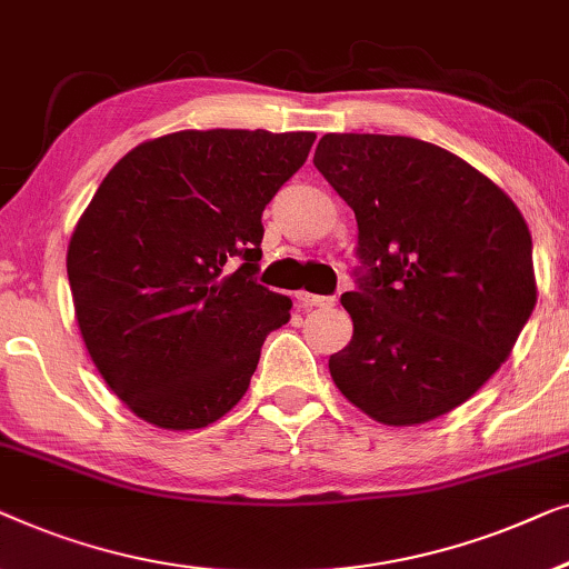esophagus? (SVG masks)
I'll return each instance as SVG.
<instances>
[{
  "label": "esophagus",
  "mask_w": 569,
  "mask_h": 569,
  "mask_svg": "<svg viewBox=\"0 0 569 569\" xmlns=\"http://www.w3.org/2000/svg\"><path fill=\"white\" fill-rule=\"evenodd\" d=\"M296 299L303 309H315V307H335V296H317V293H307V291H299L296 293Z\"/></svg>",
  "instance_id": "1"
}]
</instances>
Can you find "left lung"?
Segmentation results:
<instances>
[{
	"mask_svg": "<svg viewBox=\"0 0 569 569\" xmlns=\"http://www.w3.org/2000/svg\"><path fill=\"white\" fill-rule=\"evenodd\" d=\"M315 167L358 221L353 340L338 389L383 426L467 402L508 361L536 307L531 234L490 178L410 136L327 133Z\"/></svg>",
	"mask_w": 569,
	"mask_h": 569,
	"instance_id": "8db88e82",
	"label": "left lung"
}]
</instances>
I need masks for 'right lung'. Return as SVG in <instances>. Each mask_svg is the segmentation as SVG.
<instances>
[{"instance_id": "right-lung-1", "label": "right lung", "mask_w": 569, "mask_h": 569, "mask_svg": "<svg viewBox=\"0 0 569 569\" xmlns=\"http://www.w3.org/2000/svg\"><path fill=\"white\" fill-rule=\"evenodd\" d=\"M311 131H178L128 151L69 239L92 363L136 418L196 430L244 397L291 299L254 281L262 211L307 162Z\"/></svg>"}]
</instances>
